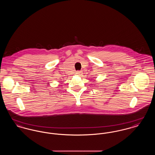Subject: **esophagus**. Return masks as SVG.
Instances as JSON below:
<instances>
[{"label": "esophagus", "instance_id": "esophagus-1", "mask_svg": "<svg viewBox=\"0 0 155 155\" xmlns=\"http://www.w3.org/2000/svg\"><path fill=\"white\" fill-rule=\"evenodd\" d=\"M76 75H81V74H82V72L81 71H77L76 72Z\"/></svg>", "mask_w": 155, "mask_h": 155}]
</instances>
